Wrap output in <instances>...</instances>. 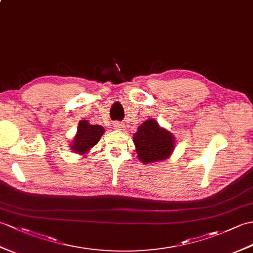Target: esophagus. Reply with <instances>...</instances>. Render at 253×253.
I'll list each match as a JSON object with an SVG mask.
<instances>
[{
    "mask_svg": "<svg viewBox=\"0 0 253 253\" xmlns=\"http://www.w3.org/2000/svg\"><path fill=\"white\" fill-rule=\"evenodd\" d=\"M113 127L114 129H116V130H120V131H124L126 128L124 123H120V122H115L113 124Z\"/></svg>",
    "mask_w": 253,
    "mask_h": 253,
    "instance_id": "34e87169",
    "label": "esophagus"
}]
</instances>
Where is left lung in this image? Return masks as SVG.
<instances>
[{"label": "left lung", "instance_id": "obj_1", "mask_svg": "<svg viewBox=\"0 0 253 253\" xmlns=\"http://www.w3.org/2000/svg\"><path fill=\"white\" fill-rule=\"evenodd\" d=\"M132 141L138 160L144 165L167 160L171 156L175 146L173 134L161 127L154 119L146 120L138 127Z\"/></svg>", "mask_w": 253, "mask_h": 253}]
</instances>
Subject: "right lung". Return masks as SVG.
<instances>
[{
  "label": "right lung",
  "instance_id": "add662e5",
  "mask_svg": "<svg viewBox=\"0 0 253 253\" xmlns=\"http://www.w3.org/2000/svg\"><path fill=\"white\" fill-rule=\"evenodd\" d=\"M104 128L100 125H91L87 120H82L79 123L78 131L71 142L73 153L86 156L104 133Z\"/></svg>",
  "mask_w": 253,
  "mask_h": 253
}]
</instances>
